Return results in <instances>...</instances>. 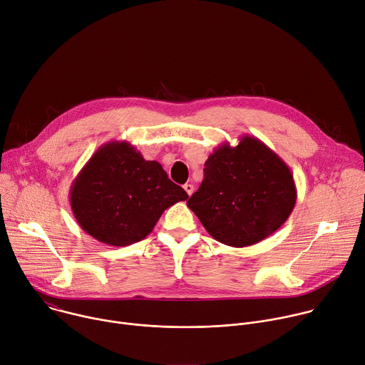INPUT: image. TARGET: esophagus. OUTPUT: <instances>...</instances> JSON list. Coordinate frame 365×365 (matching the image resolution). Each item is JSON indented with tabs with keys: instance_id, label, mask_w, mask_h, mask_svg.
I'll return each instance as SVG.
<instances>
[{
	"instance_id": "1",
	"label": "esophagus",
	"mask_w": 365,
	"mask_h": 365,
	"mask_svg": "<svg viewBox=\"0 0 365 365\" xmlns=\"http://www.w3.org/2000/svg\"><path fill=\"white\" fill-rule=\"evenodd\" d=\"M183 189H185V190H186V193L190 196V195L193 193V189H195V187H193V185H192V183H186V185L183 186Z\"/></svg>"
}]
</instances>
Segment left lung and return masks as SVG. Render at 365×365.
<instances>
[{
	"label": "left lung",
	"mask_w": 365,
	"mask_h": 365,
	"mask_svg": "<svg viewBox=\"0 0 365 365\" xmlns=\"http://www.w3.org/2000/svg\"><path fill=\"white\" fill-rule=\"evenodd\" d=\"M297 199L290 168L262 140L241 135L220 144L203 180L186 202L217 241L242 248L266 240L290 217Z\"/></svg>",
	"instance_id": "8db88e82"
}]
</instances>
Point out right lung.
Wrapping results in <instances>:
<instances>
[{
	"mask_svg": "<svg viewBox=\"0 0 365 365\" xmlns=\"http://www.w3.org/2000/svg\"><path fill=\"white\" fill-rule=\"evenodd\" d=\"M186 199L159 162L145 160L133 144L117 140L92 154L69 190L79 227L114 247L141 241L168 207Z\"/></svg>",
	"mask_w": 365,
	"mask_h": 365,
	"instance_id": "right-lung-1",
	"label": "right lung"
}]
</instances>
